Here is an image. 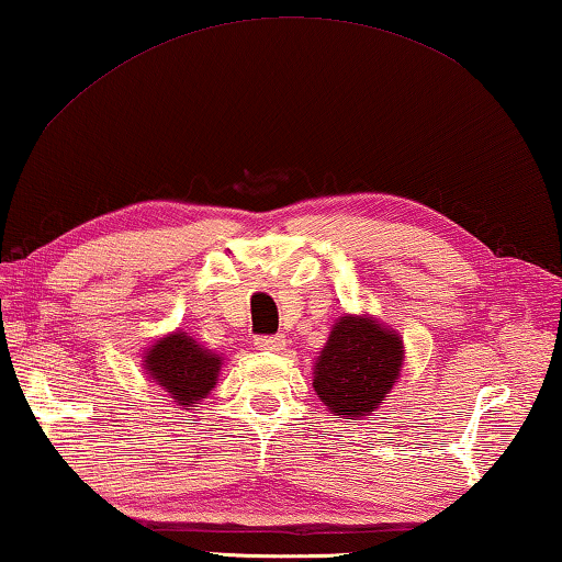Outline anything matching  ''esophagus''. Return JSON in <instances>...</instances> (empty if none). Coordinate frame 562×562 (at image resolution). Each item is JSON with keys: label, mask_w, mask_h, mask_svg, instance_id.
Segmentation results:
<instances>
[{"label": "esophagus", "mask_w": 562, "mask_h": 562, "mask_svg": "<svg viewBox=\"0 0 562 562\" xmlns=\"http://www.w3.org/2000/svg\"><path fill=\"white\" fill-rule=\"evenodd\" d=\"M284 345H288V341H284V337H282V335H274V337H258V339H255V347L262 349V351H282V349H284Z\"/></svg>", "instance_id": "esophagus-1"}]
</instances>
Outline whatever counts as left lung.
Here are the masks:
<instances>
[{
    "label": "left lung",
    "instance_id": "obj_1",
    "mask_svg": "<svg viewBox=\"0 0 562 562\" xmlns=\"http://www.w3.org/2000/svg\"><path fill=\"white\" fill-rule=\"evenodd\" d=\"M404 339L374 315H345L331 325L312 369L319 402L337 418H367L386 402L404 367Z\"/></svg>",
    "mask_w": 562,
    "mask_h": 562
}]
</instances>
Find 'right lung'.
Masks as SVG:
<instances>
[{"mask_svg":"<svg viewBox=\"0 0 562 562\" xmlns=\"http://www.w3.org/2000/svg\"><path fill=\"white\" fill-rule=\"evenodd\" d=\"M144 372L148 382L160 386V392L180 408L201 404L213 392L223 369V357L203 347L183 329L168 331L150 345L144 357Z\"/></svg>","mask_w":562,"mask_h":562,"instance_id":"1","label":"right lung"}]
</instances>
